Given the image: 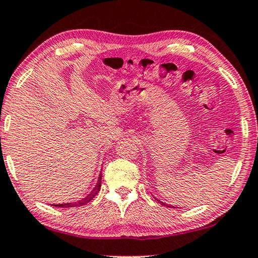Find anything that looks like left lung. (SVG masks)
<instances>
[{
  "label": "left lung",
  "instance_id": "obj_1",
  "mask_svg": "<svg viewBox=\"0 0 258 258\" xmlns=\"http://www.w3.org/2000/svg\"><path fill=\"white\" fill-rule=\"evenodd\" d=\"M154 198H156V197H154ZM156 201L159 202V203H160L161 205H164V207H167V208H175V207H173V205H169V204H166V203H164V202L159 201V200H158V198H156Z\"/></svg>",
  "mask_w": 258,
  "mask_h": 258
}]
</instances>
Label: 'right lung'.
<instances>
[{"mask_svg": "<svg viewBox=\"0 0 258 258\" xmlns=\"http://www.w3.org/2000/svg\"><path fill=\"white\" fill-rule=\"evenodd\" d=\"M101 173L99 174V179L98 182L96 184V187L93 188L92 191H91L88 196L82 198L81 201H77V202H74V203H64V204H53V207H56V208H77V207H82V205H85L88 204L89 202H91L93 200V197L97 195V194L100 191V187H101Z\"/></svg>", "mask_w": 258, "mask_h": 258, "instance_id": "obj_1", "label": "right lung"}]
</instances>
